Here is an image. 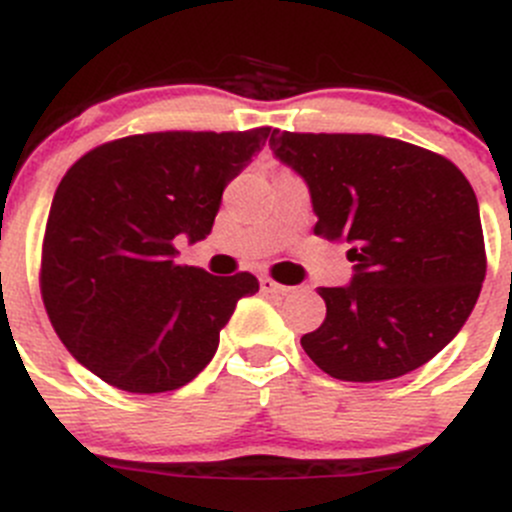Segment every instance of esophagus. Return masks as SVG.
Here are the masks:
<instances>
[{"mask_svg":"<svg viewBox=\"0 0 512 512\" xmlns=\"http://www.w3.org/2000/svg\"><path fill=\"white\" fill-rule=\"evenodd\" d=\"M260 290L267 292V295H287V292H292V287L280 285V282L270 280V277H260Z\"/></svg>","mask_w":512,"mask_h":512,"instance_id":"34e87169","label":"esophagus"}]
</instances>
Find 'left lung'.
<instances>
[{"mask_svg":"<svg viewBox=\"0 0 512 512\" xmlns=\"http://www.w3.org/2000/svg\"><path fill=\"white\" fill-rule=\"evenodd\" d=\"M310 187L315 235L350 245V285L320 287L325 322L302 350L330 377L393 380L460 332L485 280L478 197L443 155L380 135L272 130Z\"/></svg>","mask_w":512,"mask_h":512,"instance_id":"1","label":"left lung"}]
</instances>
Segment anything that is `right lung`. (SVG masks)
Masks as SVG:
<instances>
[{
    "mask_svg": "<svg viewBox=\"0 0 512 512\" xmlns=\"http://www.w3.org/2000/svg\"><path fill=\"white\" fill-rule=\"evenodd\" d=\"M270 127L150 132L79 157L54 192L39 287L59 340L127 393H167L200 375L250 272L215 277L175 262V240H205L222 192Z\"/></svg>",
    "mask_w": 512,
    "mask_h": 512,
    "instance_id": "add662e5",
    "label": "right lung"
}]
</instances>
